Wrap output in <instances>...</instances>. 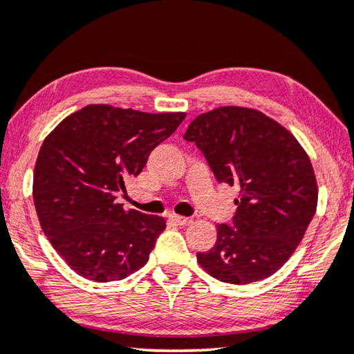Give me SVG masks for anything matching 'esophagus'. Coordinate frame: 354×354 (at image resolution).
Here are the masks:
<instances>
[{
  "mask_svg": "<svg viewBox=\"0 0 354 354\" xmlns=\"http://www.w3.org/2000/svg\"><path fill=\"white\" fill-rule=\"evenodd\" d=\"M169 218H171V221H173L174 223H178V225H183V227H185V225H189V223L192 222L191 218H187V217H181V216H171Z\"/></svg>",
  "mask_w": 354,
  "mask_h": 354,
  "instance_id": "obj_1",
  "label": "esophagus"
}]
</instances>
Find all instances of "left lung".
Instances as JSON below:
<instances>
[{"label": "left lung", "mask_w": 354, "mask_h": 354, "mask_svg": "<svg viewBox=\"0 0 354 354\" xmlns=\"http://www.w3.org/2000/svg\"><path fill=\"white\" fill-rule=\"evenodd\" d=\"M185 140L203 151L218 183L240 187L232 225L198 263L222 283L248 284L296 252L319 199L310 160L296 137L259 111L223 106L196 118Z\"/></svg>", "instance_id": "left-lung-1"}]
</instances>
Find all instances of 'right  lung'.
<instances>
[{"instance_id": "add662e5", "label": "right lung", "mask_w": 354, "mask_h": 354, "mask_svg": "<svg viewBox=\"0 0 354 354\" xmlns=\"http://www.w3.org/2000/svg\"><path fill=\"white\" fill-rule=\"evenodd\" d=\"M185 118L89 104L46 137L34 168L35 212L52 247L80 276L109 283L149 261L165 218L124 210L115 199Z\"/></svg>"}]
</instances>
